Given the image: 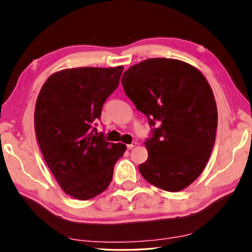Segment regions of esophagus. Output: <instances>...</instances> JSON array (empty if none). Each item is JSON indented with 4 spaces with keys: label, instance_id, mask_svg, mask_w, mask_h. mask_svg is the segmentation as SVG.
Masks as SVG:
<instances>
[{
    "label": "esophagus",
    "instance_id": "1",
    "mask_svg": "<svg viewBox=\"0 0 252 252\" xmlns=\"http://www.w3.org/2000/svg\"><path fill=\"white\" fill-rule=\"evenodd\" d=\"M136 145H137V143L136 142H133V143L129 144V145H126V147H127V149H132L133 147H135Z\"/></svg>",
    "mask_w": 252,
    "mask_h": 252
}]
</instances>
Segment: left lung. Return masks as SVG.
Masks as SVG:
<instances>
[{
	"mask_svg": "<svg viewBox=\"0 0 252 252\" xmlns=\"http://www.w3.org/2000/svg\"><path fill=\"white\" fill-rule=\"evenodd\" d=\"M121 83L153 130L145 146L143 178L167 191L190 185L205 169L215 145L218 109L200 70L172 58H148L131 66Z\"/></svg>",
	"mask_w": 252,
	"mask_h": 252,
	"instance_id": "left-lung-1",
	"label": "left lung"
}]
</instances>
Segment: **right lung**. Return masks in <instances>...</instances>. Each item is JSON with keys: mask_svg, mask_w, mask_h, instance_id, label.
Here are the masks:
<instances>
[{"mask_svg": "<svg viewBox=\"0 0 252 252\" xmlns=\"http://www.w3.org/2000/svg\"><path fill=\"white\" fill-rule=\"evenodd\" d=\"M123 66L63 69L47 78L36 98L34 130L47 167L67 195L89 200L109 186L126 152L106 142L93 123L119 84Z\"/></svg>", "mask_w": 252, "mask_h": 252, "instance_id": "add662e5", "label": "right lung"}]
</instances>
